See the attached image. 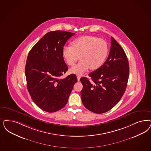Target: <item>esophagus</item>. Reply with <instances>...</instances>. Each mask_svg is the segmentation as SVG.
Listing matches in <instances>:
<instances>
[{
  "label": "esophagus",
  "mask_w": 151,
  "mask_h": 151,
  "mask_svg": "<svg viewBox=\"0 0 151 151\" xmlns=\"http://www.w3.org/2000/svg\"><path fill=\"white\" fill-rule=\"evenodd\" d=\"M77 78H78V81H80V79L81 78L80 75H77Z\"/></svg>",
  "instance_id": "obj_1"
}]
</instances>
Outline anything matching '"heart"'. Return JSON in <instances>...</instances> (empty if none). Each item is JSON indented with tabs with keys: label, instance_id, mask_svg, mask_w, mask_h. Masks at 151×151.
<instances>
[{
	"label": "heart",
	"instance_id": "1",
	"mask_svg": "<svg viewBox=\"0 0 151 151\" xmlns=\"http://www.w3.org/2000/svg\"><path fill=\"white\" fill-rule=\"evenodd\" d=\"M72 46L63 47V56L66 63L73 66L70 72L77 75H82L90 68L96 70L104 64L108 54V46L106 42L98 37L85 36L78 37L71 43Z\"/></svg>",
	"mask_w": 151,
	"mask_h": 151
}]
</instances>
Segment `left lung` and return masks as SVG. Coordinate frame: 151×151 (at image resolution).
<instances>
[{
    "label": "left lung",
    "instance_id": "obj_1",
    "mask_svg": "<svg viewBox=\"0 0 151 151\" xmlns=\"http://www.w3.org/2000/svg\"><path fill=\"white\" fill-rule=\"evenodd\" d=\"M129 67L124 50L111 37V47L106 60L101 68L90 73L93 82L83 77L81 96L84 106L97 114L112 109L123 96L129 78Z\"/></svg>",
    "mask_w": 151,
    "mask_h": 151
}]
</instances>
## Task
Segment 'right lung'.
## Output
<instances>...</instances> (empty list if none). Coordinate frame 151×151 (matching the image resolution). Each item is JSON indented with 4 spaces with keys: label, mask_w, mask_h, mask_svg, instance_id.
<instances>
[{
    "label": "right lung",
    "mask_w": 151,
    "mask_h": 151,
    "mask_svg": "<svg viewBox=\"0 0 151 151\" xmlns=\"http://www.w3.org/2000/svg\"><path fill=\"white\" fill-rule=\"evenodd\" d=\"M75 34L62 31L48 32L28 53L25 68L27 87L32 100L43 111L53 113L63 108L78 81L75 74L59 78L68 70L63 47Z\"/></svg>",
    "instance_id": "right-lung-1"
}]
</instances>
